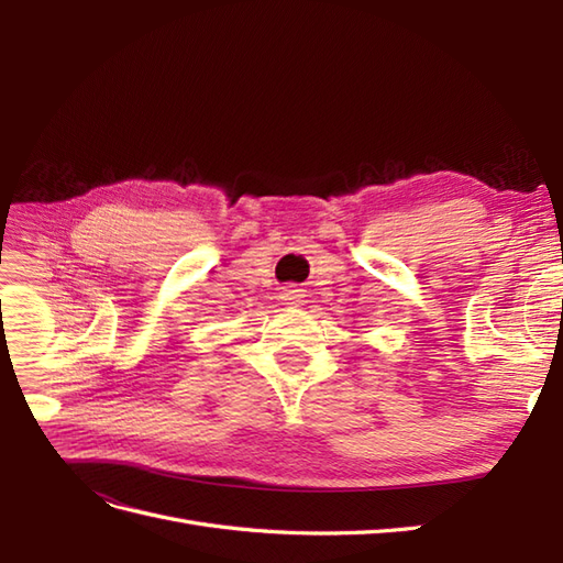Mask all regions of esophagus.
Instances as JSON below:
<instances>
[{"label": "esophagus", "instance_id": "esophagus-1", "mask_svg": "<svg viewBox=\"0 0 563 563\" xmlns=\"http://www.w3.org/2000/svg\"><path fill=\"white\" fill-rule=\"evenodd\" d=\"M282 300H284L286 305H300V302H302V294H300V288H284Z\"/></svg>", "mask_w": 563, "mask_h": 563}]
</instances>
